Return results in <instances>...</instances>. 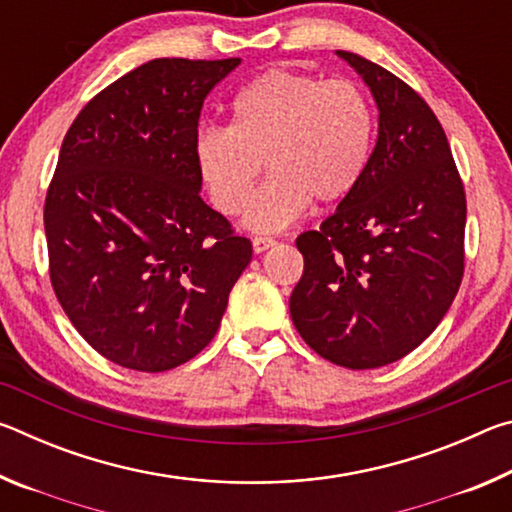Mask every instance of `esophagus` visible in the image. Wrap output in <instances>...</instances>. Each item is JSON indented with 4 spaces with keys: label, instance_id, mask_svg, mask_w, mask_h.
<instances>
[{
    "label": "esophagus",
    "instance_id": "1",
    "mask_svg": "<svg viewBox=\"0 0 512 512\" xmlns=\"http://www.w3.org/2000/svg\"><path fill=\"white\" fill-rule=\"evenodd\" d=\"M273 246H275V239H273V237H264V235H259V237H255V239H253V248H255V253H264V250L273 248Z\"/></svg>",
    "mask_w": 512,
    "mask_h": 512
}]
</instances>
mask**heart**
<instances>
[{
    "instance_id": "b5f03b06",
    "label": "heart",
    "mask_w": 512,
    "mask_h": 512,
    "mask_svg": "<svg viewBox=\"0 0 512 512\" xmlns=\"http://www.w3.org/2000/svg\"><path fill=\"white\" fill-rule=\"evenodd\" d=\"M375 133V108L359 83L268 69L232 101V126L203 128L194 153L212 203L228 216L246 210L266 162L273 176L246 221L277 230L309 201L348 198L370 167Z\"/></svg>"
}]
</instances>
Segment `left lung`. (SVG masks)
I'll return each mask as SVG.
<instances>
[{"mask_svg": "<svg viewBox=\"0 0 512 512\" xmlns=\"http://www.w3.org/2000/svg\"><path fill=\"white\" fill-rule=\"evenodd\" d=\"M339 56L370 85L379 135L366 176L296 246L305 271L293 325L336 366L379 368L427 339L465 271V187L438 117L418 92L372 60Z\"/></svg>", "mask_w": 512, "mask_h": 512, "instance_id": "left-lung-1", "label": "left lung"}]
</instances>
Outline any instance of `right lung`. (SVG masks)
Here are the masks:
<instances>
[{"mask_svg":"<svg viewBox=\"0 0 512 512\" xmlns=\"http://www.w3.org/2000/svg\"><path fill=\"white\" fill-rule=\"evenodd\" d=\"M239 58H155L76 115L45 198L49 280L101 357L164 372L214 339L253 244L198 194L203 103Z\"/></svg>","mask_w":512,"mask_h":512,"instance_id":"right-lung-1","label":"right lung"}]
</instances>
